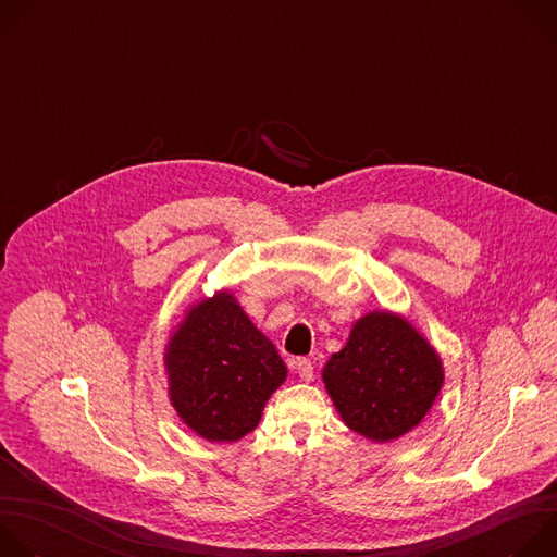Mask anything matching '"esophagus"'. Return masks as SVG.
Returning <instances> with one entry per match:
<instances>
[{
	"mask_svg": "<svg viewBox=\"0 0 557 557\" xmlns=\"http://www.w3.org/2000/svg\"><path fill=\"white\" fill-rule=\"evenodd\" d=\"M295 370H297V374H299V379L301 381H312V376H314V366L308 361V359H297L295 361Z\"/></svg>",
	"mask_w": 557,
	"mask_h": 557,
	"instance_id": "34e87169",
	"label": "esophagus"
}]
</instances>
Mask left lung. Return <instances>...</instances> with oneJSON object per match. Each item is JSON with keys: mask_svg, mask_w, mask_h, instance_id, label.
I'll use <instances>...</instances> for the list:
<instances>
[{"mask_svg": "<svg viewBox=\"0 0 557 557\" xmlns=\"http://www.w3.org/2000/svg\"><path fill=\"white\" fill-rule=\"evenodd\" d=\"M322 379L342 421L372 443L412 432L445 383L438 350L404 314L372 310L352 324Z\"/></svg>", "mask_w": 557, "mask_h": 557, "instance_id": "8db88e82", "label": "left lung"}]
</instances>
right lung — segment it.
Instances as JSON below:
<instances>
[{
  "label": "right lung",
  "instance_id": "add662e5",
  "mask_svg": "<svg viewBox=\"0 0 557 557\" xmlns=\"http://www.w3.org/2000/svg\"><path fill=\"white\" fill-rule=\"evenodd\" d=\"M170 404L209 443H235L253 432L286 363L228 288L185 310L165 344Z\"/></svg>",
  "mask_w": 557,
  "mask_h": 557
}]
</instances>
